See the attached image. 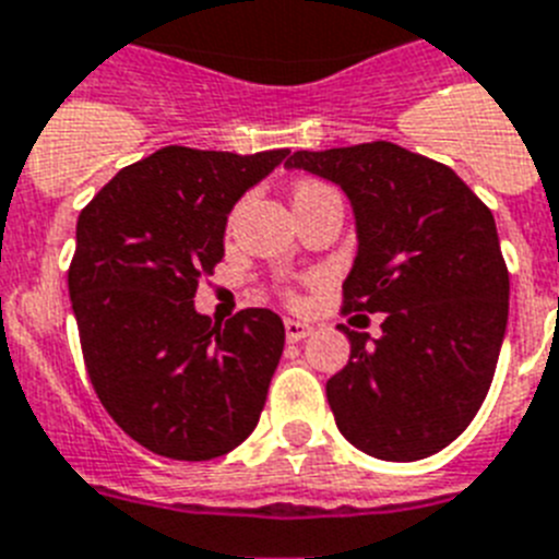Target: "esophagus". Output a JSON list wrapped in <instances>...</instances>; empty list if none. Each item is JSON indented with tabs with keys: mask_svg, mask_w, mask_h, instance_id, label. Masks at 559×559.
Wrapping results in <instances>:
<instances>
[{
	"mask_svg": "<svg viewBox=\"0 0 559 559\" xmlns=\"http://www.w3.org/2000/svg\"><path fill=\"white\" fill-rule=\"evenodd\" d=\"M284 332H287L289 344H295V341L307 337L309 332H312V326H309L307 321H295V318H287V321H284Z\"/></svg>",
	"mask_w": 559,
	"mask_h": 559,
	"instance_id": "34e87169",
	"label": "esophagus"
}]
</instances>
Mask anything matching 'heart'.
I'll list each match as a JSON object with an SVG mask.
<instances>
[{
	"mask_svg": "<svg viewBox=\"0 0 559 559\" xmlns=\"http://www.w3.org/2000/svg\"><path fill=\"white\" fill-rule=\"evenodd\" d=\"M318 190H326V185H318V181H301V185L295 187V199H298V195H307V192H318Z\"/></svg>",
	"mask_w": 559,
	"mask_h": 559,
	"instance_id": "1",
	"label": "heart"
}]
</instances>
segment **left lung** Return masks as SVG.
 <instances>
[{"mask_svg": "<svg viewBox=\"0 0 559 559\" xmlns=\"http://www.w3.org/2000/svg\"><path fill=\"white\" fill-rule=\"evenodd\" d=\"M304 167L344 187L358 258L341 312H383L378 341L349 337V364L326 381L335 424L381 461H420L477 415L509 321V266L495 215L452 167L392 142L298 150Z\"/></svg>", "mask_w": 559, "mask_h": 559, "instance_id": "obj_1", "label": "left lung"}]
</instances>
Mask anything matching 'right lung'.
Returning a JSON list of instances; mask_svg holds the SVG:
<instances>
[{
  "label": "right lung",
  "mask_w": 559,
  "mask_h": 559,
  "mask_svg": "<svg viewBox=\"0 0 559 559\" xmlns=\"http://www.w3.org/2000/svg\"><path fill=\"white\" fill-rule=\"evenodd\" d=\"M289 150L170 147L130 164L79 213L68 289L87 378L135 443L213 461L250 438L284 352L270 309L213 323L192 307L224 258V224Z\"/></svg>",
  "instance_id": "add662e5"
}]
</instances>
